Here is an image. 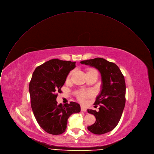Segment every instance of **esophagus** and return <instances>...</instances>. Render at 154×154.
<instances>
[{"label":"esophagus","instance_id":"1","mask_svg":"<svg viewBox=\"0 0 154 154\" xmlns=\"http://www.w3.org/2000/svg\"><path fill=\"white\" fill-rule=\"evenodd\" d=\"M81 112H86L87 109H86L85 107H84L83 106H81Z\"/></svg>","mask_w":154,"mask_h":154}]
</instances>
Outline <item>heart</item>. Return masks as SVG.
<instances>
[{"label": "heart", "mask_w": 154, "mask_h": 154, "mask_svg": "<svg viewBox=\"0 0 154 154\" xmlns=\"http://www.w3.org/2000/svg\"><path fill=\"white\" fill-rule=\"evenodd\" d=\"M92 70H95L94 69H91L89 71H92ZM88 71V72H89ZM73 72H71L69 74V76L72 75ZM92 91H90V90H79L78 91L77 93H76V96H77V98L78 99L82 101V102H84L85 101V100L88 98H89L90 97H91L92 95Z\"/></svg>", "instance_id": "1"}]
</instances>
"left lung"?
<instances>
[{
	"mask_svg": "<svg viewBox=\"0 0 154 154\" xmlns=\"http://www.w3.org/2000/svg\"><path fill=\"white\" fill-rule=\"evenodd\" d=\"M82 64L94 67L101 75L100 94L94 104L100 105L99 111L88 109V113L96 118L94 125L88 130L94 134L101 135L112 131L118 124L126 103V82L123 75L113 63L101 57L82 60Z\"/></svg>",
	"mask_w": 154,
	"mask_h": 154,
	"instance_id": "1",
	"label": "left lung"
}]
</instances>
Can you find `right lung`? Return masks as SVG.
<instances>
[{
  "label": "right lung",
  "mask_w": 154,
  "mask_h": 154,
  "mask_svg": "<svg viewBox=\"0 0 154 154\" xmlns=\"http://www.w3.org/2000/svg\"><path fill=\"white\" fill-rule=\"evenodd\" d=\"M76 62L53 59L36 67L29 84L31 106L39 125L46 132L60 135L66 131L69 116L81 111L78 103L57 104V93H61Z\"/></svg>",
  "instance_id": "1"
}]
</instances>
